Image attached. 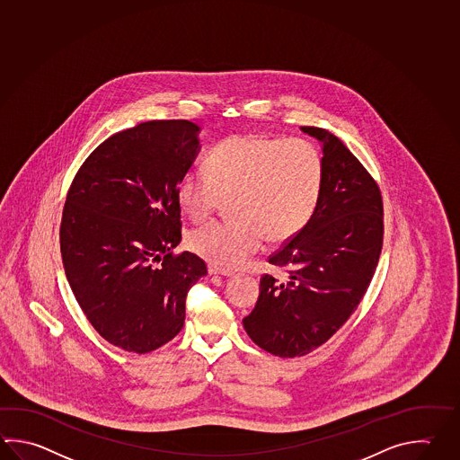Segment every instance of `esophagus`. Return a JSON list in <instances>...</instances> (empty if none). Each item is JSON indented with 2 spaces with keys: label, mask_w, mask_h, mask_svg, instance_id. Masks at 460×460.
Here are the masks:
<instances>
[{
  "label": "esophagus",
  "mask_w": 460,
  "mask_h": 460,
  "mask_svg": "<svg viewBox=\"0 0 460 460\" xmlns=\"http://www.w3.org/2000/svg\"><path fill=\"white\" fill-rule=\"evenodd\" d=\"M208 272H209V275H221V277H231V275H233V272L217 269L215 265H209V267H208Z\"/></svg>",
  "instance_id": "1"
}]
</instances>
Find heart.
I'll return each mask as SVG.
<instances>
[{
  "label": "heart",
  "mask_w": 460,
  "mask_h": 460,
  "mask_svg": "<svg viewBox=\"0 0 460 460\" xmlns=\"http://www.w3.org/2000/svg\"><path fill=\"white\" fill-rule=\"evenodd\" d=\"M324 165L305 139L233 136L209 152L207 172L188 170L177 187L185 215L203 221L231 198L233 221H211L190 235L193 252L234 269L270 243L287 241L308 225L318 207Z\"/></svg>",
  "instance_id": "obj_1"
}]
</instances>
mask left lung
Instances as JSON below:
<instances>
[{"instance_id": "8db88e82", "label": "left lung", "mask_w": 460, "mask_h": 460, "mask_svg": "<svg viewBox=\"0 0 460 460\" xmlns=\"http://www.w3.org/2000/svg\"><path fill=\"white\" fill-rule=\"evenodd\" d=\"M323 150V187L308 225L269 263L245 332L279 357H301L324 344L364 298L384 241V205L374 179L334 134L303 126Z\"/></svg>"}]
</instances>
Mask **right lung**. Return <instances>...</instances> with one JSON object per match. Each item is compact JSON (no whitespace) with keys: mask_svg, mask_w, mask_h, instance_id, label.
Masks as SVG:
<instances>
[{"mask_svg":"<svg viewBox=\"0 0 460 460\" xmlns=\"http://www.w3.org/2000/svg\"><path fill=\"white\" fill-rule=\"evenodd\" d=\"M199 126L149 121L118 132L84 160L66 195L60 252L66 280L98 334L146 354L179 334L187 293L207 275L181 241L177 187Z\"/></svg>","mask_w":460,"mask_h":460,"instance_id":"add662e5","label":"right lung"}]
</instances>
